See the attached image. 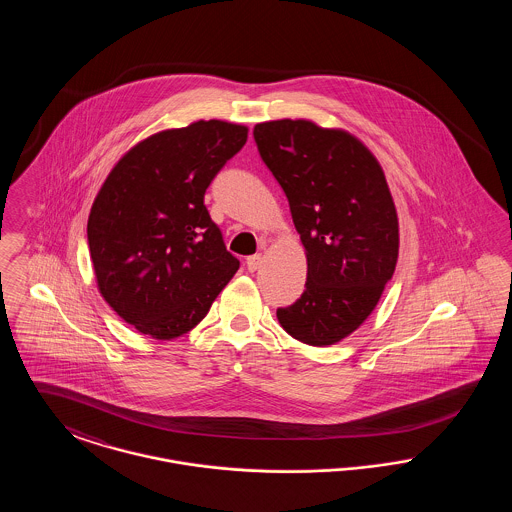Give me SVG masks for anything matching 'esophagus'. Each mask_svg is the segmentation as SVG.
Returning a JSON list of instances; mask_svg holds the SVG:
<instances>
[{"instance_id":"obj_1","label":"esophagus","mask_w":512,"mask_h":512,"mask_svg":"<svg viewBox=\"0 0 512 512\" xmlns=\"http://www.w3.org/2000/svg\"><path fill=\"white\" fill-rule=\"evenodd\" d=\"M261 263H263V255H251V257H247L245 259V265H247V270H251V272H255L257 268L261 267Z\"/></svg>"}]
</instances>
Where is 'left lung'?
<instances>
[{"label":"left lung","mask_w":512,"mask_h":512,"mask_svg":"<svg viewBox=\"0 0 512 512\" xmlns=\"http://www.w3.org/2000/svg\"><path fill=\"white\" fill-rule=\"evenodd\" d=\"M253 138L307 251L305 292L276 317L295 340L332 345L365 322L395 270L399 226L386 176L357 138L315 122H261Z\"/></svg>","instance_id":"8db88e82"}]
</instances>
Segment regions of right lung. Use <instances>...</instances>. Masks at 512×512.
Listing matches in <instances>:
<instances>
[{"instance_id": "1", "label": "right lung", "mask_w": 512, "mask_h": 512, "mask_svg": "<svg viewBox=\"0 0 512 512\" xmlns=\"http://www.w3.org/2000/svg\"><path fill=\"white\" fill-rule=\"evenodd\" d=\"M247 128L197 121L132 147L103 182L88 219L99 292L138 332H190L240 268L203 203Z\"/></svg>"}]
</instances>
